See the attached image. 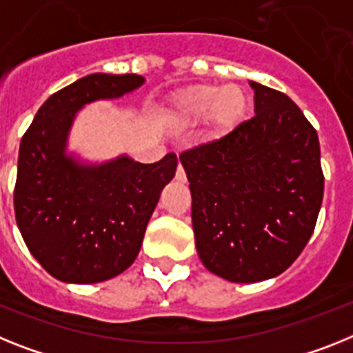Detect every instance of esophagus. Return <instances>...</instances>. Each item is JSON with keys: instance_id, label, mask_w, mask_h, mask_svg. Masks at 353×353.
Returning <instances> with one entry per match:
<instances>
[{"instance_id": "esophagus-1", "label": "esophagus", "mask_w": 353, "mask_h": 353, "mask_svg": "<svg viewBox=\"0 0 353 353\" xmlns=\"http://www.w3.org/2000/svg\"><path fill=\"white\" fill-rule=\"evenodd\" d=\"M176 179H177V181H179V183H185V181H186V174H185V170H183L181 165H179V167H177Z\"/></svg>"}]
</instances>
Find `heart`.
I'll use <instances>...</instances> for the list:
<instances>
[{
	"mask_svg": "<svg viewBox=\"0 0 353 353\" xmlns=\"http://www.w3.org/2000/svg\"><path fill=\"white\" fill-rule=\"evenodd\" d=\"M250 108V94L242 85L194 84L172 94L163 118L176 129L194 127L206 118L208 138L221 140L244 123Z\"/></svg>",
	"mask_w": 353,
	"mask_h": 353,
	"instance_id": "b5f03b06",
	"label": "heart"
}]
</instances>
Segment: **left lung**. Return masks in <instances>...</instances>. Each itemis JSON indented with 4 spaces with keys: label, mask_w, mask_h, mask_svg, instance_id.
Returning <instances> with one entry per match:
<instances>
[{
    "label": "left lung",
    "mask_w": 353,
    "mask_h": 353,
    "mask_svg": "<svg viewBox=\"0 0 353 353\" xmlns=\"http://www.w3.org/2000/svg\"><path fill=\"white\" fill-rule=\"evenodd\" d=\"M250 85L254 117L179 156L201 262L235 283L278 276L300 256L325 185L318 132L301 109L280 91Z\"/></svg>",
    "instance_id": "left-lung-1"
}]
</instances>
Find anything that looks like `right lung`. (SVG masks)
Segmentation results:
<instances>
[{
  "label": "right lung",
  "instance_id": "right-lung-1",
  "mask_svg": "<svg viewBox=\"0 0 353 353\" xmlns=\"http://www.w3.org/2000/svg\"><path fill=\"white\" fill-rule=\"evenodd\" d=\"M145 84L140 75L91 73L53 93L19 145L14 210L23 241L53 278L99 283L131 268L176 154L138 163L120 154L88 161L68 149L88 103L117 100Z\"/></svg>",
  "mask_w": 353,
  "mask_h": 353
}]
</instances>
